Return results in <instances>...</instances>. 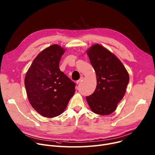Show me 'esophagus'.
<instances>
[{"label":"esophagus","instance_id":"esophagus-1","mask_svg":"<svg viewBox=\"0 0 155 155\" xmlns=\"http://www.w3.org/2000/svg\"><path fill=\"white\" fill-rule=\"evenodd\" d=\"M83 79H84V77H81L78 80H77V84L80 83V81H82V80H83Z\"/></svg>","mask_w":155,"mask_h":155}]
</instances>
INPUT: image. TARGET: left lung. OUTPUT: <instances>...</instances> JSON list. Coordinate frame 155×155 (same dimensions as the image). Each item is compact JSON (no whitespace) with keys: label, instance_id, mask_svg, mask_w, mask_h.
<instances>
[{"label":"left lung","instance_id":"8db88e82","mask_svg":"<svg viewBox=\"0 0 155 155\" xmlns=\"http://www.w3.org/2000/svg\"><path fill=\"white\" fill-rule=\"evenodd\" d=\"M87 54L97 77L96 89L86 97L87 103L96 114L110 115L125 95L128 73L121 61L100 44L91 46Z\"/></svg>","mask_w":155,"mask_h":155}]
</instances>
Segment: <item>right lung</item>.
<instances>
[{"instance_id": "add662e5", "label": "right lung", "mask_w": 155, "mask_h": 155, "mask_svg": "<svg viewBox=\"0 0 155 155\" xmlns=\"http://www.w3.org/2000/svg\"><path fill=\"white\" fill-rule=\"evenodd\" d=\"M65 49L54 44L34 60L25 77L28 101L42 116L53 118L65 110L75 91V83L59 68Z\"/></svg>"}]
</instances>
